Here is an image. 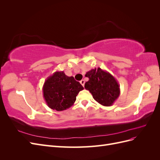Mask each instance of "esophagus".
Listing matches in <instances>:
<instances>
[{"instance_id":"1","label":"esophagus","mask_w":160,"mask_h":160,"mask_svg":"<svg viewBox=\"0 0 160 160\" xmlns=\"http://www.w3.org/2000/svg\"><path fill=\"white\" fill-rule=\"evenodd\" d=\"M85 83V80H83V79H82V80L80 81V83L82 85V86H83V87H84Z\"/></svg>"}]
</instances>
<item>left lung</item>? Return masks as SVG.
<instances>
[{"mask_svg":"<svg viewBox=\"0 0 160 160\" xmlns=\"http://www.w3.org/2000/svg\"><path fill=\"white\" fill-rule=\"evenodd\" d=\"M85 77L89 81L85 84V88L92 94L93 99L103 106L112 105L120 95L118 81L109 72L98 67L87 72Z\"/></svg>","mask_w":160,"mask_h":160,"instance_id":"8db88e82","label":"left lung"}]
</instances>
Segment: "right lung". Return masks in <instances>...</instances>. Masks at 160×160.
<instances>
[{"label":"right lung","instance_id":"add662e5","mask_svg":"<svg viewBox=\"0 0 160 160\" xmlns=\"http://www.w3.org/2000/svg\"><path fill=\"white\" fill-rule=\"evenodd\" d=\"M83 89V86L73 77L67 76L63 71H56L45 81L43 98L51 109L63 111L74 104L77 94Z\"/></svg>","mask_w":160,"mask_h":160}]
</instances>
